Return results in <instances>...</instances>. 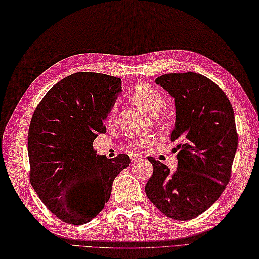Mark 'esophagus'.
<instances>
[{
  "label": "esophagus",
  "mask_w": 259,
  "mask_h": 259,
  "mask_svg": "<svg viewBox=\"0 0 259 259\" xmlns=\"http://www.w3.org/2000/svg\"><path fill=\"white\" fill-rule=\"evenodd\" d=\"M142 159H144V157L138 155V154H133V155H131L132 163H137V162H140V160H142Z\"/></svg>",
  "instance_id": "34e87169"
}]
</instances>
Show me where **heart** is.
<instances>
[{
	"mask_svg": "<svg viewBox=\"0 0 259 259\" xmlns=\"http://www.w3.org/2000/svg\"><path fill=\"white\" fill-rule=\"evenodd\" d=\"M130 99L135 103L141 109L151 113L157 114L163 109L165 105L164 95L157 89L151 87L148 83L141 82L134 87L130 92ZM115 115V107H111L110 110L107 113L106 121L111 122ZM149 145V139L147 137H139L133 140L134 147H145Z\"/></svg>",
	"mask_w": 259,
	"mask_h": 259,
	"instance_id": "1",
	"label": "heart"
}]
</instances>
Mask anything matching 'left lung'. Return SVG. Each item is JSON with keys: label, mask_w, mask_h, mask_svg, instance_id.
<instances>
[{"label": "left lung", "mask_w": 259, "mask_h": 259, "mask_svg": "<svg viewBox=\"0 0 259 259\" xmlns=\"http://www.w3.org/2000/svg\"><path fill=\"white\" fill-rule=\"evenodd\" d=\"M155 82L176 105L171 141L178 167L175 172L153 157V174L145 191L168 218L192 220L208 210L225 190L238 146L235 114L222 89L197 73L166 74Z\"/></svg>", "instance_id": "1"}]
</instances>
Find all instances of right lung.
Segmentation results:
<instances>
[{"label":"right lung","mask_w":259,"mask_h":259,"mask_svg":"<svg viewBox=\"0 0 259 259\" xmlns=\"http://www.w3.org/2000/svg\"><path fill=\"white\" fill-rule=\"evenodd\" d=\"M120 91V78L76 73L53 85L33 113L30 181L47 209L68 224L81 225L99 214L114 178L130 166L126 154L109 159L93 149Z\"/></svg>","instance_id":"add662e5"}]
</instances>
